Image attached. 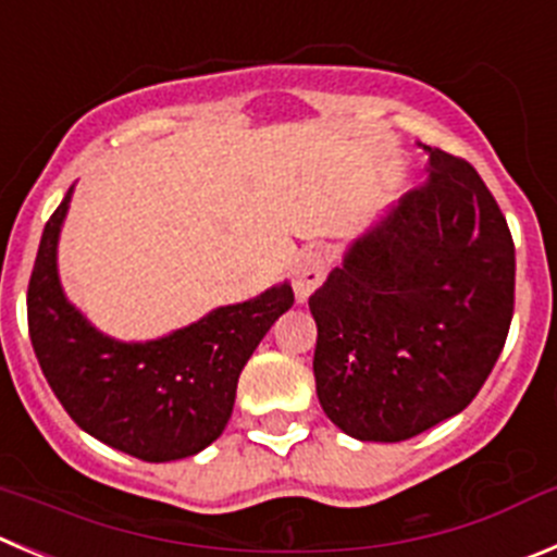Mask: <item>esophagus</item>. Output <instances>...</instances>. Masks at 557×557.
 Segmentation results:
<instances>
[{
  "mask_svg": "<svg viewBox=\"0 0 557 557\" xmlns=\"http://www.w3.org/2000/svg\"><path fill=\"white\" fill-rule=\"evenodd\" d=\"M326 274V261L324 255L319 249H305L299 258H296V267H294V294H296V302L302 305L308 302L310 294L321 285Z\"/></svg>",
  "mask_w": 557,
  "mask_h": 557,
  "instance_id": "1",
  "label": "esophagus"
}]
</instances>
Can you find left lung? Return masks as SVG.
<instances>
[{
	"label": "left lung",
	"mask_w": 557,
	"mask_h": 557,
	"mask_svg": "<svg viewBox=\"0 0 557 557\" xmlns=\"http://www.w3.org/2000/svg\"><path fill=\"white\" fill-rule=\"evenodd\" d=\"M423 150V184L357 233L310 296L319 404L360 443H401L459 414L511 324L506 216L472 164Z\"/></svg>",
	"instance_id": "obj_1"
}]
</instances>
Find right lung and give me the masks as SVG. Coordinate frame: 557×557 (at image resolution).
Returning <instances> with one entry per match:
<instances>
[{"label":"right lung","mask_w":557,"mask_h":557,"mask_svg":"<svg viewBox=\"0 0 557 557\" xmlns=\"http://www.w3.org/2000/svg\"><path fill=\"white\" fill-rule=\"evenodd\" d=\"M67 189L40 236L27 294L29 337L46 382L82 431L143 461H178L214 443L231 420L244 366L294 305L288 280L202 319L150 337L117 341L65 296L60 233Z\"/></svg>","instance_id":"right-lung-1"}]
</instances>
